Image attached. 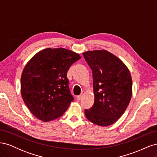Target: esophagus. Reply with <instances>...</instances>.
<instances>
[{
	"instance_id": "34e87169",
	"label": "esophagus",
	"mask_w": 157,
	"mask_h": 157,
	"mask_svg": "<svg viewBox=\"0 0 157 157\" xmlns=\"http://www.w3.org/2000/svg\"><path fill=\"white\" fill-rule=\"evenodd\" d=\"M82 97V94H80V95H79V96H77V99L78 101H80V99H81Z\"/></svg>"
}]
</instances>
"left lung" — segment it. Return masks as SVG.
I'll return each mask as SVG.
<instances>
[{"instance_id": "left-lung-1", "label": "left lung", "mask_w": 157, "mask_h": 157, "mask_svg": "<svg viewBox=\"0 0 157 157\" xmlns=\"http://www.w3.org/2000/svg\"><path fill=\"white\" fill-rule=\"evenodd\" d=\"M92 71L94 103L85 109L87 119L100 126L114 124L124 113L132 95L129 69L116 56L105 50L82 54Z\"/></svg>"}]
</instances>
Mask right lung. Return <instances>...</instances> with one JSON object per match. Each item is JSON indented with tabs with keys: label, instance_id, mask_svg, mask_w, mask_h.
<instances>
[{
	"label": "right lung",
	"instance_id": "obj_1",
	"mask_svg": "<svg viewBox=\"0 0 157 157\" xmlns=\"http://www.w3.org/2000/svg\"><path fill=\"white\" fill-rule=\"evenodd\" d=\"M81 57L63 48L42 50L25 65L21 77L23 101L38 119L48 122L60 117L73 101L67 73Z\"/></svg>",
	"mask_w": 157,
	"mask_h": 157
}]
</instances>
